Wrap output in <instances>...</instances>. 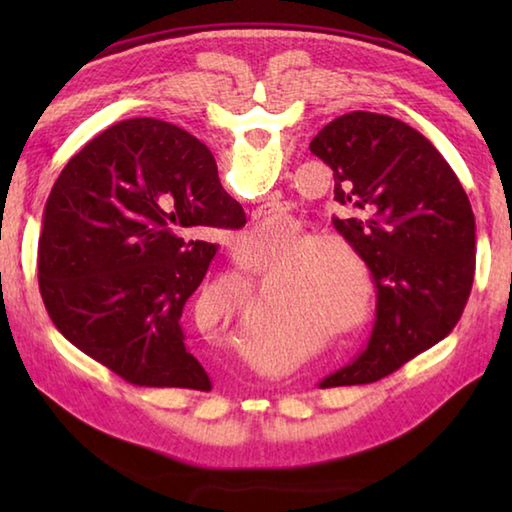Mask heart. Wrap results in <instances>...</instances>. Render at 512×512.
Masks as SVG:
<instances>
[{
  "label": "heart",
  "mask_w": 512,
  "mask_h": 512,
  "mask_svg": "<svg viewBox=\"0 0 512 512\" xmlns=\"http://www.w3.org/2000/svg\"><path fill=\"white\" fill-rule=\"evenodd\" d=\"M241 259L268 258L248 268L250 291L268 277L266 323L271 339H296L300 350H316L332 336H348L366 323L372 309L368 266L350 246L336 239H314L302 225L271 214L246 228L235 241ZM274 255L271 256L270 253ZM246 305V296L239 298ZM223 343L244 348L248 339L235 325L225 327Z\"/></svg>",
  "instance_id": "b5f03b06"
}]
</instances>
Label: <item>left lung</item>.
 I'll return each mask as SVG.
<instances>
[{
  "label": "left lung",
  "instance_id": "left-lung-1",
  "mask_svg": "<svg viewBox=\"0 0 512 512\" xmlns=\"http://www.w3.org/2000/svg\"><path fill=\"white\" fill-rule=\"evenodd\" d=\"M309 149L334 171V201L357 212L334 228L377 289L366 350L320 388L372 384L456 327L474 280L472 205L436 146L395 117L348 112Z\"/></svg>",
  "mask_w": 512,
  "mask_h": 512
}]
</instances>
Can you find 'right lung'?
I'll list each match as a JSON object with an SVG mask.
<instances>
[{
    "label": "right lung",
    "mask_w": 512,
    "mask_h": 512,
    "mask_svg": "<svg viewBox=\"0 0 512 512\" xmlns=\"http://www.w3.org/2000/svg\"><path fill=\"white\" fill-rule=\"evenodd\" d=\"M244 223L203 142L160 119L119 121L51 187L38 250L47 314L128 384L210 391L180 316L216 255L201 235Z\"/></svg>",
    "instance_id": "1"
}]
</instances>
